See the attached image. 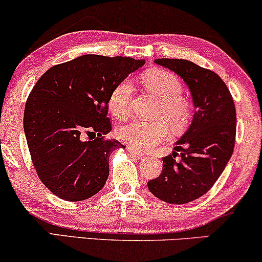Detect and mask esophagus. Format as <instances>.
<instances>
[{"label": "esophagus", "instance_id": "1", "mask_svg": "<svg viewBox=\"0 0 262 262\" xmlns=\"http://www.w3.org/2000/svg\"><path fill=\"white\" fill-rule=\"evenodd\" d=\"M127 150H128V153H130L132 157L137 158V159H144V158H146V156H144L143 153H140V151L135 150L134 148H131V147H127Z\"/></svg>", "mask_w": 262, "mask_h": 262}]
</instances>
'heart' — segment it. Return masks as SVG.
<instances>
[{
	"label": "heart",
	"mask_w": 262,
	"mask_h": 262,
	"mask_svg": "<svg viewBox=\"0 0 262 262\" xmlns=\"http://www.w3.org/2000/svg\"><path fill=\"white\" fill-rule=\"evenodd\" d=\"M142 82L160 101L157 118L163 119L154 122L134 120L120 126L116 135L122 142L134 149L147 151L166 140L169 123L173 131L183 130L192 118L189 102L182 97V83L175 74L161 69H151L142 75ZM132 85L124 80L119 82L109 96L108 105L112 114L119 120H124L130 114Z\"/></svg>",
	"instance_id": "heart-1"
}]
</instances>
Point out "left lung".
Returning <instances> with one entry per match:
<instances>
[{
	"label": "left lung",
	"instance_id": "1",
	"mask_svg": "<svg viewBox=\"0 0 262 262\" xmlns=\"http://www.w3.org/2000/svg\"><path fill=\"white\" fill-rule=\"evenodd\" d=\"M154 62L182 77L195 113L172 154L163 158L159 177L148 181L147 186L163 202L186 204L204 195L230 161L235 141V106L230 90L211 70L186 59L161 58ZM177 151H181L180 158Z\"/></svg>",
	"mask_w": 262,
	"mask_h": 262
}]
</instances>
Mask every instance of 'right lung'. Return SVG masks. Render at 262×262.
<instances>
[{"mask_svg":"<svg viewBox=\"0 0 262 262\" xmlns=\"http://www.w3.org/2000/svg\"><path fill=\"white\" fill-rule=\"evenodd\" d=\"M146 63L130 57L85 54L47 70L28 97L24 132L40 180L68 202L91 198L105 185L116 140L108 101L113 89Z\"/></svg>","mask_w":262,"mask_h":262,"instance_id":"add662e5","label":"right lung"}]
</instances>
